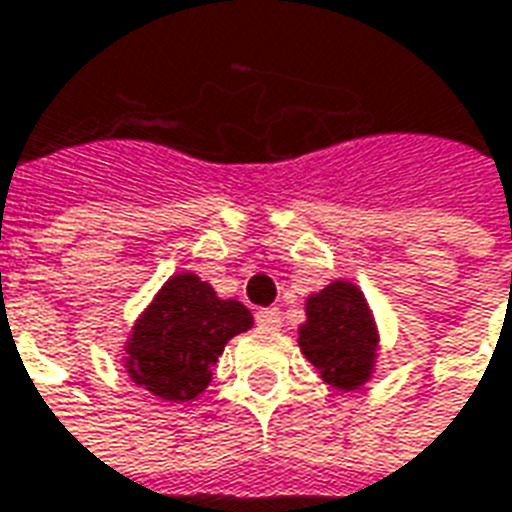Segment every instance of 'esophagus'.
Segmentation results:
<instances>
[{"label": "esophagus", "mask_w": 512, "mask_h": 512, "mask_svg": "<svg viewBox=\"0 0 512 512\" xmlns=\"http://www.w3.org/2000/svg\"><path fill=\"white\" fill-rule=\"evenodd\" d=\"M281 322L283 319L278 308H261V311H256V324H259L261 330H278Z\"/></svg>", "instance_id": "1"}]
</instances>
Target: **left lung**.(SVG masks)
Wrapping results in <instances>:
<instances>
[{
    "label": "left lung",
    "mask_w": 512,
    "mask_h": 512,
    "mask_svg": "<svg viewBox=\"0 0 512 512\" xmlns=\"http://www.w3.org/2000/svg\"><path fill=\"white\" fill-rule=\"evenodd\" d=\"M300 349L308 363L338 390H357L374 374L379 333L363 292L349 281H333L305 300Z\"/></svg>",
    "instance_id": "obj_1"
}]
</instances>
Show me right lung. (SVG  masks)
Instances as JSON below:
<instances>
[{"mask_svg":"<svg viewBox=\"0 0 512 512\" xmlns=\"http://www.w3.org/2000/svg\"><path fill=\"white\" fill-rule=\"evenodd\" d=\"M251 327L253 316L242 302L220 300L210 283L182 272L163 283L133 324L125 368L155 398L193 401L212 382L223 346Z\"/></svg>","mask_w":512,"mask_h":512,"instance_id":"1","label":"right lung"}]
</instances>
